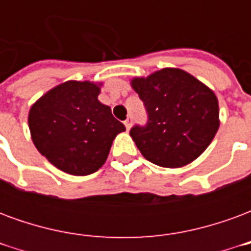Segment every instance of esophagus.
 I'll return each mask as SVG.
<instances>
[{"mask_svg": "<svg viewBox=\"0 0 251 251\" xmlns=\"http://www.w3.org/2000/svg\"><path fill=\"white\" fill-rule=\"evenodd\" d=\"M124 124H125L126 129L129 130V129H130V126H131V115H127V118L124 121Z\"/></svg>", "mask_w": 251, "mask_h": 251, "instance_id": "1", "label": "esophagus"}]
</instances>
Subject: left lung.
Masks as SVG:
<instances>
[{"label": "left lung", "mask_w": 251, "mask_h": 251, "mask_svg": "<svg viewBox=\"0 0 251 251\" xmlns=\"http://www.w3.org/2000/svg\"><path fill=\"white\" fill-rule=\"evenodd\" d=\"M131 86L144 102L148 120L134 125L130 137L151 163L179 168L198 158L219 127L215 94L177 68H164Z\"/></svg>", "instance_id": "1"}]
</instances>
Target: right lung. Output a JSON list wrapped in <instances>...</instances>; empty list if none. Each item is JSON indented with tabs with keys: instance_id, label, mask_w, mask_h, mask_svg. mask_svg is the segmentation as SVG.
<instances>
[{
	"instance_id": "right-lung-1",
	"label": "right lung",
	"mask_w": 251,
	"mask_h": 251,
	"mask_svg": "<svg viewBox=\"0 0 251 251\" xmlns=\"http://www.w3.org/2000/svg\"><path fill=\"white\" fill-rule=\"evenodd\" d=\"M90 82H66L52 88L29 111V130L37 151L66 174L97 172L109 156L115 136L125 131L111 109L98 100Z\"/></svg>"
}]
</instances>
